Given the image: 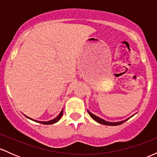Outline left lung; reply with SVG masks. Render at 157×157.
Wrapping results in <instances>:
<instances>
[{
  "instance_id": "8db88e82",
  "label": "left lung",
  "mask_w": 157,
  "mask_h": 157,
  "mask_svg": "<svg viewBox=\"0 0 157 157\" xmlns=\"http://www.w3.org/2000/svg\"><path fill=\"white\" fill-rule=\"evenodd\" d=\"M88 113H89V115L91 116V117L94 120H95V121L98 122V123L100 124H102V125H110V126H116V125H121V124L123 123V122H125V121H127L128 119H130L131 117H132L133 116H131L130 118H128L127 120H122V121H120V122H109V121H106V120H103V119L99 117L96 116V115L93 114L92 113H91L90 111L88 110Z\"/></svg>"
}]
</instances>
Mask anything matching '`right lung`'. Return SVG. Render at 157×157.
I'll return each mask as SVG.
<instances>
[{
  "mask_svg": "<svg viewBox=\"0 0 157 157\" xmlns=\"http://www.w3.org/2000/svg\"><path fill=\"white\" fill-rule=\"evenodd\" d=\"M63 110H62V111H61V112H60V113H59V115H58V116L57 117H55V119H53V120H49V121H46V122L38 121V120H33V119H32V118L26 116V115H25V116H26V117L29 118V119H30V120H33V121H35V122H40V123H41V124H44V125H52V124L56 123V122H58L59 120H60V119L61 118V117L63 116Z\"/></svg>",
  "mask_w": 157,
  "mask_h": 157,
  "instance_id": "obj_1",
  "label": "right lung"
}]
</instances>
